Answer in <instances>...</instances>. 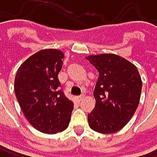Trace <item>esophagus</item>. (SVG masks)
<instances>
[{"label": "esophagus", "mask_w": 157, "mask_h": 157, "mask_svg": "<svg viewBox=\"0 0 157 157\" xmlns=\"http://www.w3.org/2000/svg\"><path fill=\"white\" fill-rule=\"evenodd\" d=\"M76 99H77V101H78V102H79V101H81V100L83 99V95H79V96H77V97H76Z\"/></svg>", "instance_id": "1"}]
</instances>
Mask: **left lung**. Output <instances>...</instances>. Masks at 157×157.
<instances>
[{
  "label": "left lung",
  "instance_id": "obj_1",
  "mask_svg": "<svg viewBox=\"0 0 157 157\" xmlns=\"http://www.w3.org/2000/svg\"><path fill=\"white\" fill-rule=\"evenodd\" d=\"M86 60L99 72L89 125L102 134L115 133L131 120L139 106L142 82L138 68L116 54L91 55Z\"/></svg>",
  "mask_w": 157,
  "mask_h": 157
}]
</instances>
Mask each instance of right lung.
Listing matches in <instances>:
<instances>
[{"instance_id":"add662e5","label":"right lung","mask_w":157,"mask_h":157,"mask_svg":"<svg viewBox=\"0 0 157 157\" xmlns=\"http://www.w3.org/2000/svg\"><path fill=\"white\" fill-rule=\"evenodd\" d=\"M64 55L42 49L23 63L15 78V94L28 122L45 134H56L69 124L74 104L60 89L58 74Z\"/></svg>"}]
</instances>
